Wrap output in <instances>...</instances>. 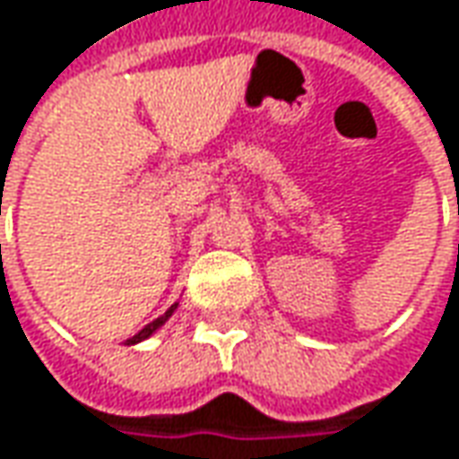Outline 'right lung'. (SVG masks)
Masks as SVG:
<instances>
[{
    "mask_svg": "<svg viewBox=\"0 0 459 459\" xmlns=\"http://www.w3.org/2000/svg\"><path fill=\"white\" fill-rule=\"evenodd\" d=\"M173 308H176V304H173V307L168 308V311H166V314H163V316H158L155 322H151V325H148V326H143V329H140V332L134 334L133 340H130V342H140V340H148V337H151V334H152V332H155V329H158V326L166 325V319H168V316H170V314H173Z\"/></svg>",
    "mask_w": 459,
    "mask_h": 459,
    "instance_id": "1",
    "label": "right lung"
}]
</instances>
